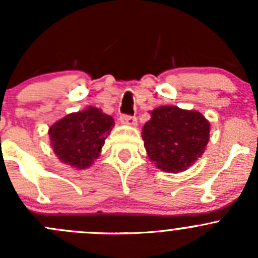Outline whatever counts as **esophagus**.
I'll return each mask as SVG.
<instances>
[{"instance_id":"esophagus-1","label":"esophagus","mask_w":258,"mask_h":258,"mask_svg":"<svg viewBox=\"0 0 258 258\" xmlns=\"http://www.w3.org/2000/svg\"><path fill=\"white\" fill-rule=\"evenodd\" d=\"M119 121H121L123 124H128V126H132V127L137 126V118L135 116H126V114H123V116H121Z\"/></svg>"}]
</instances>
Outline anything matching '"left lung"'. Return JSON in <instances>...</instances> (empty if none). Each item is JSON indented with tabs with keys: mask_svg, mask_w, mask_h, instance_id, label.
I'll return each instance as SVG.
<instances>
[{
	"mask_svg": "<svg viewBox=\"0 0 258 258\" xmlns=\"http://www.w3.org/2000/svg\"><path fill=\"white\" fill-rule=\"evenodd\" d=\"M150 114V121L142 128V139L156 167L168 173L183 172L204 155L211 123L201 112L160 106Z\"/></svg>",
	"mask_w": 258,
	"mask_h": 258,
	"instance_id": "8db88e82",
	"label": "left lung"
}]
</instances>
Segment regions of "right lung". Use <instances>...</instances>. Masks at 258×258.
I'll return each mask as SVG.
<instances>
[{
  "label": "right lung",
  "mask_w": 258,
  "mask_h": 258,
  "mask_svg": "<svg viewBox=\"0 0 258 258\" xmlns=\"http://www.w3.org/2000/svg\"><path fill=\"white\" fill-rule=\"evenodd\" d=\"M113 126L114 119L110 114L88 106L54 122L48 128L49 142L62 163L76 170H85L100 157Z\"/></svg>",
  "instance_id": "add662e5"
}]
</instances>
